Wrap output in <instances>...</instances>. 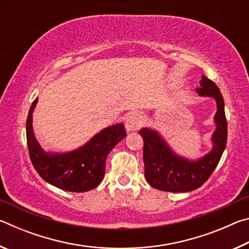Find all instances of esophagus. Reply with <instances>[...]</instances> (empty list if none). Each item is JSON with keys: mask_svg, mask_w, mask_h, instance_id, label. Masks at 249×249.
<instances>
[{"mask_svg": "<svg viewBox=\"0 0 249 249\" xmlns=\"http://www.w3.org/2000/svg\"><path fill=\"white\" fill-rule=\"evenodd\" d=\"M142 113L137 111H132L127 113V115L125 117V127L128 132H133V130H136L141 127L142 124Z\"/></svg>", "mask_w": 249, "mask_h": 249, "instance_id": "esophagus-1", "label": "esophagus"}]
</instances>
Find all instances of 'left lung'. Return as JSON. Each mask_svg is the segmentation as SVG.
I'll return each instance as SVG.
<instances>
[{
    "label": "left lung",
    "instance_id": "obj_1",
    "mask_svg": "<svg viewBox=\"0 0 249 249\" xmlns=\"http://www.w3.org/2000/svg\"><path fill=\"white\" fill-rule=\"evenodd\" d=\"M196 89L200 96L213 98L216 102L214 115L215 130L212 134L213 148L197 160H190L177 155L157 130L142 128L140 135L144 140L142 157L145 178L151 187L160 191L189 192L200 188L215 169L227 142V123L224 100L216 84L203 75Z\"/></svg>",
    "mask_w": 249,
    "mask_h": 249
}]
</instances>
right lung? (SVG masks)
I'll return each mask as SVG.
<instances>
[{
    "mask_svg": "<svg viewBox=\"0 0 249 249\" xmlns=\"http://www.w3.org/2000/svg\"><path fill=\"white\" fill-rule=\"evenodd\" d=\"M37 102L38 99L29 108L26 137L29 157L38 175L46 182L65 191L86 192L98 187L104 178L107 155L126 136L124 124L105 127L72 151L47 153L37 142L33 129V113Z\"/></svg>",
    "mask_w": 249,
    "mask_h": 249,
    "instance_id": "obj_1",
    "label": "right lung"
}]
</instances>
